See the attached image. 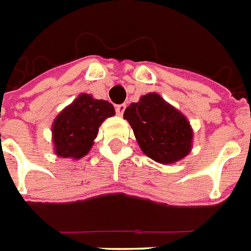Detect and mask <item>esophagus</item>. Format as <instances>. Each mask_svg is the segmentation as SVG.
I'll use <instances>...</instances> for the list:
<instances>
[{
	"label": "esophagus",
	"mask_w": 251,
	"mask_h": 251,
	"mask_svg": "<svg viewBox=\"0 0 251 251\" xmlns=\"http://www.w3.org/2000/svg\"><path fill=\"white\" fill-rule=\"evenodd\" d=\"M124 111H126V104H119V105H116L117 115H120V116H122L123 113H124Z\"/></svg>",
	"instance_id": "esophagus-1"
}]
</instances>
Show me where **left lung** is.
Returning <instances> with one entry per match:
<instances>
[{
	"mask_svg": "<svg viewBox=\"0 0 251 251\" xmlns=\"http://www.w3.org/2000/svg\"><path fill=\"white\" fill-rule=\"evenodd\" d=\"M124 119L134 129L138 145L159 163H174L189 154L193 131L186 117L157 93L142 96L126 108Z\"/></svg>",
	"mask_w": 251,
	"mask_h": 251,
	"instance_id": "left-lung-1",
	"label": "left lung"
}]
</instances>
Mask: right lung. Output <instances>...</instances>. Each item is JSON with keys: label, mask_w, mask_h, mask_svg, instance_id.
Returning <instances> with one entry per match:
<instances>
[{"label": "right lung", "mask_w": 251, "mask_h": 251, "mask_svg": "<svg viewBox=\"0 0 251 251\" xmlns=\"http://www.w3.org/2000/svg\"><path fill=\"white\" fill-rule=\"evenodd\" d=\"M115 115V108L105 100H96L90 94H79L56 116L52 123L55 154L62 158L85 157L106 117Z\"/></svg>", "instance_id": "obj_1"}]
</instances>
